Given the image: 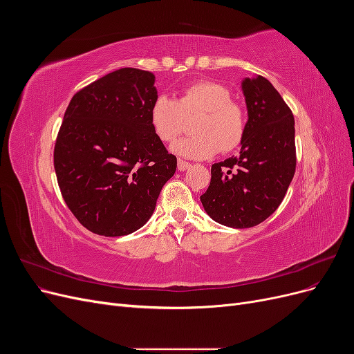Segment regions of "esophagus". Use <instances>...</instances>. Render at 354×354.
<instances>
[{
	"mask_svg": "<svg viewBox=\"0 0 354 354\" xmlns=\"http://www.w3.org/2000/svg\"><path fill=\"white\" fill-rule=\"evenodd\" d=\"M177 168H178V171H186L187 168H190V162H186V160H183V159H178Z\"/></svg>",
	"mask_w": 354,
	"mask_h": 354,
	"instance_id": "obj_1",
	"label": "esophagus"
}]
</instances>
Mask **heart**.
<instances>
[{"label":"heart","mask_w":354,"mask_h":354,"mask_svg":"<svg viewBox=\"0 0 354 354\" xmlns=\"http://www.w3.org/2000/svg\"><path fill=\"white\" fill-rule=\"evenodd\" d=\"M196 116L190 136L173 146L177 155L205 159L218 151L227 153L241 146L248 127L242 106L232 102L230 90L217 81H196L181 90L176 102L167 95L156 97L149 111L153 134L173 143L183 131L185 120Z\"/></svg>","instance_id":"heart-1"}]
</instances>
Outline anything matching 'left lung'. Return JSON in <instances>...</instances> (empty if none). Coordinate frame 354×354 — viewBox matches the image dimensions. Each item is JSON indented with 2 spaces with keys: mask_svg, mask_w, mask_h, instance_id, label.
Here are the masks:
<instances>
[{
  "mask_svg": "<svg viewBox=\"0 0 354 354\" xmlns=\"http://www.w3.org/2000/svg\"><path fill=\"white\" fill-rule=\"evenodd\" d=\"M248 127L238 158L211 167L201 196L203 209L223 226L254 227L281 205L295 173L294 115L261 75L242 80Z\"/></svg>",
  "mask_w": 354,
  "mask_h": 354,
  "instance_id": "obj_1",
  "label": "left lung"
}]
</instances>
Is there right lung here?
Instances as JSON below:
<instances>
[{"instance_id":"add662e5","label":"right lung","mask_w":354,"mask_h":354,"mask_svg":"<svg viewBox=\"0 0 354 354\" xmlns=\"http://www.w3.org/2000/svg\"><path fill=\"white\" fill-rule=\"evenodd\" d=\"M152 72L122 68L73 95L55 146L66 205L85 229L125 236L152 217L177 158L153 134Z\"/></svg>"}]
</instances>
